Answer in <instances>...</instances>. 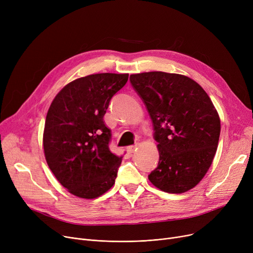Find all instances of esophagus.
<instances>
[{
	"label": "esophagus",
	"instance_id": "34e87169",
	"mask_svg": "<svg viewBox=\"0 0 253 253\" xmlns=\"http://www.w3.org/2000/svg\"><path fill=\"white\" fill-rule=\"evenodd\" d=\"M136 148H137V145H130V147L127 148V152H128L129 154H132V153H133V152L136 150Z\"/></svg>",
	"mask_w": 253,
	"mask_h": 253
}]
</instances>
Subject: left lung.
<instances>
[{
  "mask_svg": "<svg viewBox=\"0 0 253 253\" xmlns=\"http://www.w3.org/2000/svg\"><path fill=\"white\" fill-rule=\"evenodd\" d=\"M130 82L147 106L158 142L159 163L150 181L170 194L193 189L211 166L220 134L210 97L193 79L178 74H134Z\"/></svg>",
  "mask_w": 253,
  "mask_h": 253,
  "instance_id": "8db88e82",
  "label": "left lung"
}]
</instances>
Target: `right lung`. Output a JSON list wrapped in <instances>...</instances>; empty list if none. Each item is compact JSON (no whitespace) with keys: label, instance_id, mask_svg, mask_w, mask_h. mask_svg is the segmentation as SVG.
<instances>
[{"label":"right lung","instance_id":"add662e5","mask_svg":"<svg viewBox=\"0 0 253 253\" xmlns=\"http://www.w3.org/2000/svg\"><path fill=\"white\" fill-rule=\"evenodd\" d=\"M128 74L102 73L74 80L53 99L43 147L47 164L71 194L95 199L115 183L123 157L110 151L111 130L103 116Z\"/></svg>","mask_w":253,"mask_h":253}]
</instances>
